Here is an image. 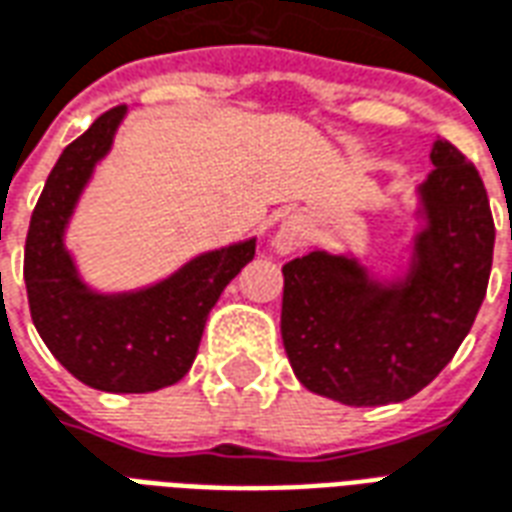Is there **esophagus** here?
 Wrapping results in <instances>:
<instances>
[{
	"mask_svg": "<svg viewBox=\"0 0 512 512\" xmlns=\"http://www.w3.org/2000/svg\"><path fill=\"white\" fill-rule=\"evenodd\" d=\"M306 238H309V217H304V214H290L274 230L271 246L276 249V255L290 257L306 244Z\"/></svg>",
	"mask_w": 512,
	"mask_h": 512,
	"instance_id": "1",
	"label": "esophagus"
}]
</instances>
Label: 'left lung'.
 I'll return each mask as SVG.
<instances>
[{"instance_id":"1","label":"left lung","mask_w":512,"mask_h":512,"mask_svg":"<svg viewBox=\"0 0 512 512\" xmlns=\"http://www.w3.org/2000/svg\"><path fill=\"white\" fill-rule=\"evenodd\" d=\"M415 189V233L393 274L352 249H312L282 268V342L306 391L382 407L423 391L486 298L494 219L478 170L439 138Z\"/></svg>"}]
</instances>
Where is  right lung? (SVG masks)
<instances>
[{"mask_svg":"<svg viewBox=\"0 0 512 512\" xmlns=\"http://www.w3.org/2000/svg\"><path fill=\"white\" fill-rule=\"evenodd\" d=\"M124 116L127 105L102 113L56 160L26 233L24 282L34 328L75 380L105 393H151L189 372L208 312L255 257L257 238L200 252L149 285L92 287L67 233Z\"/></svg>","mask_w":512,"mask_h":512,"instance_id":"obj_1","label":"right lung"}]
</instances>
